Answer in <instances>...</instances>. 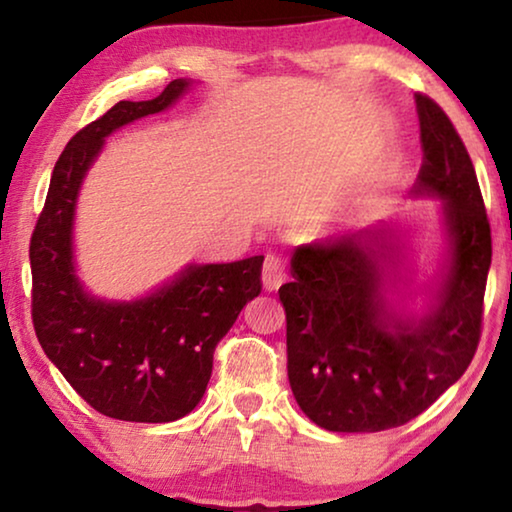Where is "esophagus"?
<instances>
[{
	"label": "esophagus",
	"instance_id": "esophagus-1",
	"mask_svg": "<svg viewBox=\"0 0 512 512\" xmlns=\"http://www.w3.org/2000/svg\"><path fill=\"white\" fill-rule=\"evenodd\" d=\"M286 282V263L279 256H268L263 263V286L265 291H277Z\"/></svg>",
	"mask_w": 512,
	"mask_h": 512
}]
</instances>
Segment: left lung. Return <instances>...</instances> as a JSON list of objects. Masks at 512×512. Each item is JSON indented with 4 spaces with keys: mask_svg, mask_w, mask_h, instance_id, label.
<instances>
[{
    "mask_svg": "<svg viewBox=\"0 0 512 512\" xmlns=\"http://www.w3.org/2000/svg\"><path fill=\"white\" fill-rule=\"evenodd\" d=\"M422 170L415 195L445 200L450 263L436 305L401 319L382 296L394 230L375 226L293 251L286 368L300 410L328 431L375 433L408 424L464 375L482 333L492 228L459 132L431 97L415 95Z\"/></svg>",
    "mask_w": 512,
    "mask_h": 512,
    "instance_id": "obj_1",
    "label": "left lung"
}]
</instances>
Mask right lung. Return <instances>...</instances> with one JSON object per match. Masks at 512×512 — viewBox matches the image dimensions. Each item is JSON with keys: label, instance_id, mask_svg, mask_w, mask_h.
<instances>
[{"label": "right lung", "instance_id": "right-lung-1", "mask_svg": "<svg viewBox=\"0 0 512 512\" xmlns=\"http://www.w3.org/2000/svg\"><path fill=\"white\" fill-rule=\"evenodd\" d=\"M186 88V79H174L153 100L118 102L76 132L53 167L30 240L32 324L41 349L90 408L123 422L165 424L188 415L212 377L216 345L263 289V256L188 265L132 303L88 296L74 272L76 195L104 137L167 109Z\"/></svg>", "mask_w": 512, "mask_h": 512}]
</instances>
